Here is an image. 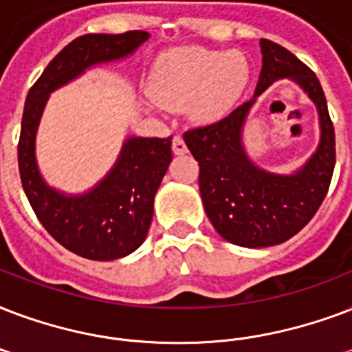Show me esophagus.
Returning a JSON list of instances; mask_svg holds the SVG:
<instances>
[{
  "instance_id": "obj_1",
  "label": "esophagus",
  "mask_w": 352,
  "mask_h": 352,
  "mask_svg": "<svg viewBox=\"0 0 352 352\" xmlns=\"http://www.w3.org/2000/svg\"><path fill=\"white\" fill-rule=\"evenodd\" d=\"M173 153L175 155H184V153L188 151V146L186 142H184V138H182L181 134H175V138H173Z\"/></svg>"
}]
</instances>
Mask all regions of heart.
Here are the masks:
<instances>
[{"mask_svg":"<svg viewBox=\"0 0 352 352\" xmlns=\"http://www.w3.org/2000/svg\"><path fill=\"white\" fill-rule=\"evenodd\" d=\"M249 79V64L240 53L177 47L157 60L151 94L160 104L175 107L194 96L190 111L197 120H216L234 103Z\"/></svg>","mask_w":352,"mask_h":352,"instance_id":"1","label":"heart"}]
</instances>
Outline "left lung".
Here are the masks:
<instances>
[{
	"instance_id": "1",
	"label": "left lung",
	"mask_w": 352,
	"mask_h": 352,
	"mask_svg": "<svg viewBox=\"0 0 352 352\" xmlns=\"http://www.w3.org/2000/svg\"><path fill=\"white\" fill-rule=\"evenodd\" d=\"M262 72L254 98L229 116L188 129L184 142L199 162V190L205 212L225 240L241 248H270L295 236L314 218L336 164V136L327 99L312 69L272 40H260ZM294 78L313 99L322 122L318 151L294 176L256 168L241 146V127L254 99L277 78Z\"/></svg>"
}]
</instances>
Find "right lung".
Returning <instances> with one entry per match:
<instances>
[{"label": "right lung", "instance_id": "obj_1", "mask_svg": "<svg viewBox=\"0 0 352 352\" xmlns=\"http://www.w3.org/2000/svg\"><path fill=\"white\" fill-rule=\"evenodd\" d=\"M149 38L146 31L82 34L72 40L27 94L18 142L21 186L44 229L72 253L90 260L127 256L146 240L153 201L171 162V136L129 138L109 175L92 192L77 197L58 194L40 177L34 134L50 94L88 66L131 55Z\"/></svg>", "mask_w": 352, "mask_h": 352}]
</instances>
